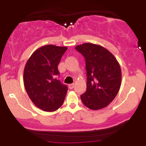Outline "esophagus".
Listing matches in <instances>:
<instances>
[{
	"mask_svg": "<svg viewBox=\"0 0 146 146\" xmlns=\"http://www.w3.org/2000/svg\"><path fill=\"white\" fill-rule=\"evenodd\" d=\"M73 87H74V84H71L68 85V88H69L70 89H73Z\"/></svg>",
	"mask_w": 146,
	"mask_h": 146,
	"instance_id": "34e87169",
	"label": "esophagus"
}]
</instances>
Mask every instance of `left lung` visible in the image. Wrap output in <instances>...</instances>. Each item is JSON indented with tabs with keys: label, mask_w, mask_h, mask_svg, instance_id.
<instances>
[{
	"label": "left lung",
	"mask_w": 146,
	"mask_h": 146,
	"mask_svg": "<svg viewBox=\"0 0 146 146\" xmlns=\"http://www.w3.org/2000/svg\"><path fill=\"white\" fill-rule=\"evenodd\" d=\"M84 57L87 76L86 91L80 96L87 108H105L119 90L121 71L119 64L110 52L100 45L84 43L75 46Z\"/></svg>",
	"instance_id": "left-lung-1"
}]
</instances>
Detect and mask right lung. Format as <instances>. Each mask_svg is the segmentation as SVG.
Listing matches in <instances>:
<instances>
[{"label": "right lung", "instance_id": "obj_1", "mask_svg": "<svg viewBox=\"0 0 146 146\" xmlns=\"http://www.w3.org/2000/svg\"><path fill=\"white\" fill-rule=\"evenodd\" d=\"M66 49L52 44L41 46L25 65V90L33 103L44 111H55L64 101L68 88L57 77L60 75L58 66Z\"/></svg>", "mask_w": 146, "mask_h": 146}]
</instances>
